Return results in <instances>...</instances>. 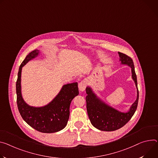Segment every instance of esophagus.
<instances>
[{
	"label": "esophagus",
	"mask_w": 158,
	"mask_h": 158,
	"mask_svg": "<svg viewBox=\"0 0 158 158\" xmlns=\"http://www.w3.org/2000/svg\"><path fill=\"white\" fill-rule=\"evenodd\" d=\"M86 85H87V83H86V81H82L79 84V89L81 91H84L85 89V88H86Z\"/></svg>",
	"instance_id": "34e87169"
}]
</instances>
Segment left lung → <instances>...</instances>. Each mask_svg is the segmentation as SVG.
Instances as JSON below:
<instances>
[{
    "instance_id": "obj_1",
    "label": "left lung",
    "mask_w": 158,
    "mask_h": 158,
    "mask_svg": "<svg viewBox=\"0 0 158 158\" xmlns=\"http://www.w3.org/2000/svg\"><path fill=\"white\" fill-rule=\"evenodd\" d=\"M118 54L122 64L128 65L131 67L132 77L137 89V99L128 111L120 112L105 104L96 96L91 88L87 87L85 91L88 95L85 99L89 118L94 127L102 131H114L122 128L131 119L137 108L139 90L133 60L131 57L123 53L118 52Z\"/></svg>"
}]
</instances>
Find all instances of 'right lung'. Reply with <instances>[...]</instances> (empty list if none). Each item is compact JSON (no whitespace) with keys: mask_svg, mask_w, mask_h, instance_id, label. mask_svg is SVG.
<instances>
[{"mask_svg":"<svg viewBox=\"0 0 158 158\" xmlns=\"http://www.w3.org/2000/svg\"><path fill=\"white\" fill-rule=\"evenodd\" d=\"M39 54L35 50L28 54L21 64L16 81L17 105L23 119L32 128L43 133L59 132L67 125L70 114V105L79 94L77 82L67 84L59 93L46 106L33 107L27 105L21 95V76L22 67Z\"/></svg>","mask_w":158,"mask_h":158,"instance_id":"1","label":"right lung"}]
</instances>
